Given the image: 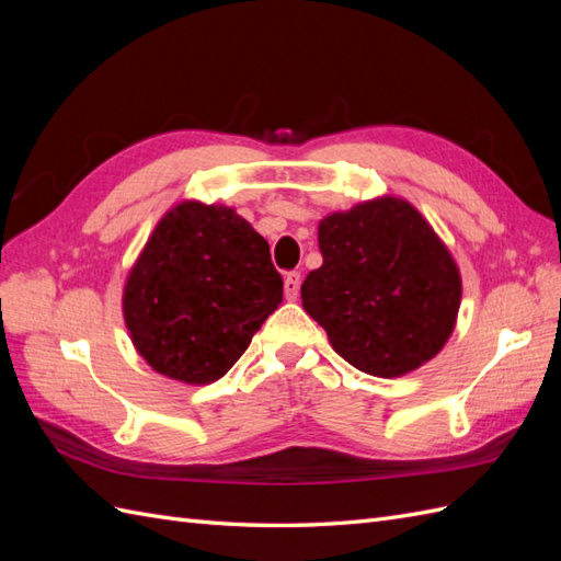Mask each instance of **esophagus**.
<instances>
[{
  "mask_svg": "<svg viewBox=\"0 0 561 561\" xmlns=\"http://www.w3.org/2000/svg\"><path fill=\"white\" fill-rule=\"evenodd\" d=\"M299 285H301V274L299 271H290V274L285 276V297L295 301L299 295Z\"/></svg>",
  "mask_w": 561,
  "mask_h": 561,
  "instance_id": "1",
  "label": "esophagus"
}]
</instances>
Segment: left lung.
I'll use <instances>...</instances> for the list:
<instances>
[{"label": "left lung", "mask_w": 561, "mask_h": 561, "mask_svg": "<svg viewBox=\"0 0 561 561\" xmlns=\"http://www.w3.org/2000/svg\"><path fill=\"white\" fill-rule=\"evenodd\" d=\"M322 266L301 307L365 375L393 379L443 351L461 307L447 245L404 198L381 196L320 219Z\"/></svg>", "instance_id": "left-lung-1"}]
</instances>
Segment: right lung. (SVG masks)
Segmentation results:
<instances>
[{
	"instance_id": "add662e5",
	"label": "right lung",
	"mask_w": 561,
	"mask_h": 561,
	"mask_svg": "<svg viewBox=\"0 0 561 561\" xmlns=\"http://www.w3.org/2000/svg\"><path fill=\"white\" fill-rule=\"evenodd\" d=\"M280 301L262 236L233 208L182 201L130 268L124 320L151 369L201 386L227 375Z\"/></svg>"
}]
</instances>
